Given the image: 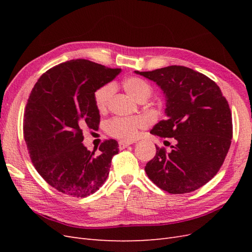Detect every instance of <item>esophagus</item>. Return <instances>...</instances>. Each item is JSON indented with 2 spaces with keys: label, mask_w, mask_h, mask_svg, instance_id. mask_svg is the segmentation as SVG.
Here are the masks:
<instances>
[{
  "label": "esophagus",
  "mask_w": 252,
  "mask_h": 252,
  "mask_svg": "<svg viewBox=\"0 0 252 252\" xmlns=\"http://www.w3.org/2000/svg\"><path fill=\"white\" fill-rule=\"evenodd\" d=\"M132 143L131 142H125V141H120L119 142V148L121 149V150H123V149H125V148H127L129 145H131Z\"/></svg>",
  "instance_id": "obj_1"
}]
</instances>
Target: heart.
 I'll use <instances>...</instances> for the list:
<instances>
[{"mask_svg":"<svg viewBox=\"0 0 252 252\" xmlns=\"http://www.w3.org/2000/svg\"><path fill=\"white\" fill-rule=\"evenodd\" d=\"M123 87L126 93L131 95L135 101H146L152 94V87L145 80L138 77H130L124 80ZM114 93L112 84H105L98 87L94 94L95 107L98 111L107 109L109 102ZM148 122L144 117H130V118H113L106 124V131L113 138L124 141H131L136 138L141 129L147 127Z\"/></svg>","mask_w":252,"mask_h":252,"instance_id":"heart-1","label":"heart"}]
</instances>
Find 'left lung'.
<instances>
[{
    "label": "left lung",
    "mask_w": 252,
    "mask_h": 252,
    "mask_svg": "<svg viewBox=\"0 0 252 252\" xmlns=\"http://www.w3.org/2000/svg\"><path fill=\"white\" fill-rule=\"evenodd\" d=\"M135 73L156 82L166 96L167 118L150 133L175 140L170 152L156 145L157 154L145 171L167 192L194 191L218 173L229 150V105L215 82L191 68L173 65Z\"/></svg>",
    "instance_id": "1"
}]
</instances>
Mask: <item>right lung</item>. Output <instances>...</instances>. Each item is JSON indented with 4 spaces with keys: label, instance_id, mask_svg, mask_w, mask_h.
I'll return each instance as SVG.
<instances>
[{
    "label": "right lung",
    "instance_id": "obj_1",
    "mask_svg": "<svg viewBox=\"0 0 252 252\" xmlns=\"http://www.w3.org/2000/svg\"><path fill=\"white\" fill-rule=\"evenodd\" d=\"M120 72L88 60H71L43 73L30 93L23 123L27 149L36 171L58 191L85 197L107 179L118 142L104 141L96 156L83 145L82 129L98 127L94 91Z\"/></svg>",
    "mask_w": 252,
    "mask_h": 252
}]
</instances>
